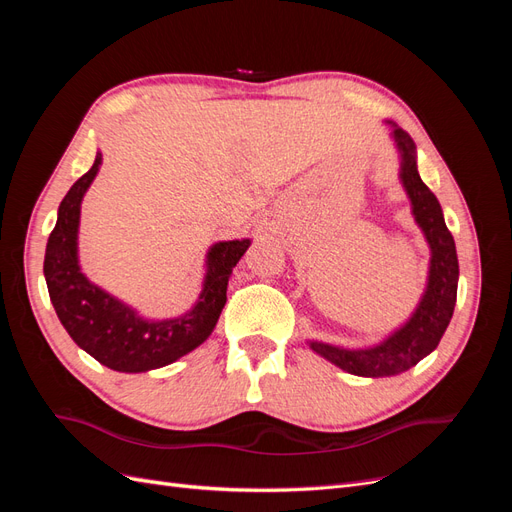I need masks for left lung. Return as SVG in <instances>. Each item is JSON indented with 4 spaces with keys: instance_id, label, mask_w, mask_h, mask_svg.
Wrapping results in <instances>:
<instances>
[{
    "instance_id": "left-lung-1",
    "label": "left lung",
    "mask_w": 512,
    "mask_h": 512,
    "mask_svg": "<svg viewBox=\"0 0 512 512\" xmlns=\"http://www.w3.org/2000/svg\"><path fill=\"white\" fill-rule=\"evenodd\" d=\"M391 123V136L399 151V181L410 198L416 226L423 230L429 245L427 286L412 316L380 344L367 348L333 346L318 339H307L309 348L322 359L348 371L352 376L386 378L404 374L427 354L438 348L440 339L453 318L457 301L459 262L453 235L448 232L438 198L423 183L416 168V145L408 132Z\"/></svg>"
}]
</instances>
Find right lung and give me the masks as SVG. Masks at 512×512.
Returning a JSON list of instances; mask_svg holds the SVG:
<instances>
[{"instance_id":"right-lung-1","label":"right lung","mask_w":512,"mask_h":512,"mask_svg":"<svg viewBox=\"0 0 512 512\" xmlns=\"http://www.w3.org/2000/svg\"><path fill=\"white\" fill-rule=\"evenodd\" d=\"M102 164L96 162L76 181L57 209V224L46 243L44 280L59 322L74 344L108 369L141 374L175 363L213 333L226 303L228 277L250 247V239L218 241L205 260L203 290L188 312L177 318L151 320L94 282L79 265L81 203Z\"/></svg>"}]
</instances>
